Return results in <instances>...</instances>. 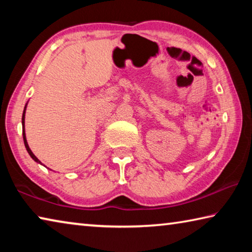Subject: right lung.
Returning <instances> with one entry per match:
<instances>
[{
    "label": "right lung",
    "mask_w": 252,
    "mask_h": 252,
    "mask_svg": "<svg viewBox=\"0 0 252 252\" xmlns=\"http://www.w3.org/2000/svg\"><path fill=\"white\" fill-rule=\"evenodd\" d=\"M27 105H28V103L25 104V106H24V111H23V116H22V129H23V141H24V146H25V148H27V151L29 152V155H30V157L32 158V159L35 161V162H37V163H40V164H42L41 163V161L37 159V158L33 155V152L31 151V149H30V147H29V144H28V141H27V136H25V126H24V123H25V110H27ZM44 165V164H43Z\"/></svg>",
    "instance_id": "obj_1"
}]
</instances>
